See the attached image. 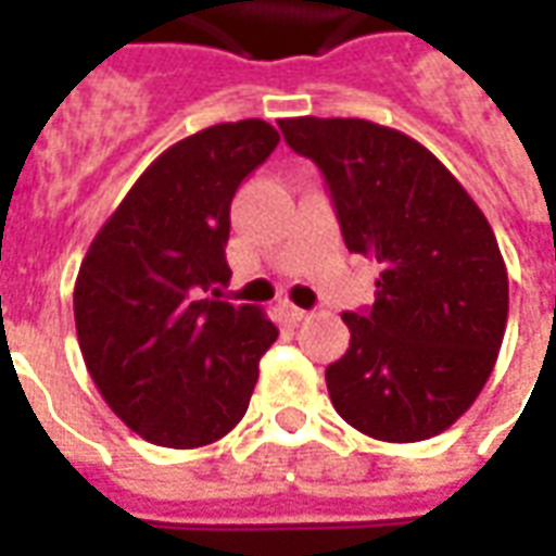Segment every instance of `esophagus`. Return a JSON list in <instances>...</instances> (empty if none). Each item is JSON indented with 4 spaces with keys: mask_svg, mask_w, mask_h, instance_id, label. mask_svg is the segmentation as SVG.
I'll return each mask as SVG.
<instances>
[{
    "mask_svg": "<svg viewBox=\"0 0 556 556\" xmlns=\"http://www.w3.org/2000/svg\"><path fill=\"white\" fill-rule=\"evenodd\" d=\"M279 313L286 315V321H291V325H298V321H303V318H306V309H301V306H294V303H289V301H282L279 303Z\"/></svg>",
    "mask_w": 556,
    "mask_h": 556,
    "instance_id": "obj_1",
    "label": "esophagus"
}]
</instances>
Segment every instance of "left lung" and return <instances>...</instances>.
Segmentation results:
<instances>
[{
    "mask_svg": "<svg viewBox=\"0 0 556 556\" xmlns=\"http://www.w3.org/2000/svg\"><path fill=\"white\" fill-rule=\"evenodd\" d=\"M282 137L325 175L351 253L375 258V303L342 313L351 342L327 366L339 417L369 438L426 441L489 381L509 279L489 219L417 139L363 118H282Z\"/></svg>",
    "mask_w": 556,
    "mask_h": 556,
    "instance_id": "left-lung-1",
    "label": "left lung"
}]
</instances>
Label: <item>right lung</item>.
<instances>
[{"label":"right lung","instance_id":"add662e5","mask_svg":"<svg viewBox=\"0 0 556 556\" xmlns=\"http://www.w3.org/2000/svg\"><path fill=\"white\" fill-rule=\"evenodd\" d=\"M262 118L199 130L166 148L79 265L74 318L83 361L106 405L146 441L193 450L247 414L277 325L219 301L229 207L277 148Z\"/></svg>","mask_w":556,"mask_h":556}]
</instances>
